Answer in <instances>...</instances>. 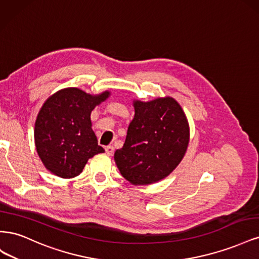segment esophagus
Returning <instances> with one entry per match:
<instances>
[{
  "label": "esophagus",
  "instance_id": "1",
  "mask_svg": "<svg viewBox=\"0 0 259 259\" xmlns=\"http://www.w3.org/2000/svg\"><path fill=\"white\" fill-rule=\"evenodd\" d=\"M105 150H106V153L108 155H112L113 152H114V148H113V146H107L105 148Z\"/></svg>",
  "mask_w": 259,
  "mask_h": 259
}]
</instances>
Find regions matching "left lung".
<instances>
[{"label":"left lung","mask_w":259,"mask_h":259,"mask_svg":"<svg viewBox=\"0 0 259 259\" xmlns=\"http://www.w3.org/2000/svg\"><path fill=\"white\" fill-rule=\"evenodd\" d=\"M134 119L125 143L114 152L122 176L132 185H151L167 177L186 154L190 128L173 97L134 100Z\"/></svg>","instance_id":"8db88e82"}]
</instances>
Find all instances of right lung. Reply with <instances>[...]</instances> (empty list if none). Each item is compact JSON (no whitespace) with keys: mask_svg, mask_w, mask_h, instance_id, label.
<instances>
[{"mask_svg":"<svg viewBox=\"0 0 259 259\" xmlns=\"http://www.w3.org/2000/svg\"><path fill=\"white\" fill-rule=\"evenodd\" d=\"M110 92L91 95L76 88L62 89L45 100L34 125L36 152L44 166L61 178L82 173L89 159L105 152L92 130L91 113Z\"/></svg>","mask_w":259,"mask_h":259,"instance_id":"right-lung-1","label":"right lung"}]
</instances>
